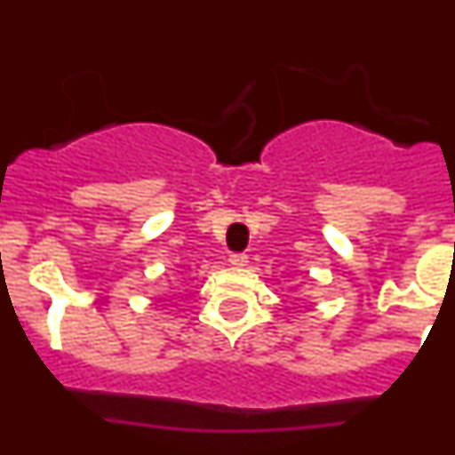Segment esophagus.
<instances>
[{
	"label": "esophagus",
	"instance_id": "esophagus-1",
	"mask_svg": "<svg viewBox=\"0 0 455 455\" xmlns=\"http://www.w3.org/2000/svg\"><path fill=\"white\" fill-rule=\"evenodd\" d=\"M230 264H232V267H246L248 255H246V252H232Z\"/></svg>",
	"mask_w": 455,
	"mask_h": 455
}]
</instances>
